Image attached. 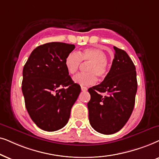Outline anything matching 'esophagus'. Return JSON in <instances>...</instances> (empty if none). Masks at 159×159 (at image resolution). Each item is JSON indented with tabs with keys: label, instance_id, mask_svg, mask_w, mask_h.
I'll list each match as a JSON object with an SVG mask.
<instances>
[{
	"label": "esophagus",
	"instance_id": "34e87169",
	"mask_svg": "<svg viewBox=\"0 0 159 159\" xmlns=\"http://www.w3.org/2000/svg\"><path fill=\"white\" fill-rule=\"evenodd\" d=\"M88 89L85 87V86H81V91L82 92H86V91H87Z\"/></svg>",
	"mask_w": 159,
	"mask_h": 159
}]
</instances>
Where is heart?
I'll list each match as a JSON object with an SVG mask.
<instances>
[{
	"label": "heart",
	"mask_w": 159,
	"mask_h": 159,
	"mask_svg": "<svg viewBox=\"0 0 159 159\" xmlns=\"http://www.w3.org/2000/svg\"><path fill=\"white\" fill-rule=\"evenodd\" d=\"M107 54L98 48H86L79 53L71 52L65 58V65L70 74H74L81 67L82 61L89 63L87 73H78L73 78L75 84L81 86H91L97 82V75L104 78L108 73Z\"/></svg>",
	"instance_id": "obj_1"
}]
</instances>
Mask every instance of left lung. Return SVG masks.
<instances>
[{
  "label": "left lung",
  "instance_id": "left-lung-1",
  "mask_svg": "<svg viewBox=\"0 0 159 159\" xmlns=\"http://www.w3.org/2000/svg\"><path fill=\"white\" fill-rule=\"evenodd\" d=\"M115 56L104 81L88 89L91 126L97 132L112 134L121 129L134 109L137 90L136 68L125 51L113 46ZM99 93H106L102 96Z\"/></svg>",
  "mask_w": 159,
  "mask_h": 159
}]
</instances>
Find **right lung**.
I'll list each match as a JSON object with an SVG mask.
<instances>
[{
	"label": "right lung",
	"instance_id": "right-lung-1",
	"mask_svg": "<svg viewBox=\"0 0 159 159\" xmlns=\"http://www.w3.org/2000/svg\"><path fill=\"white\" fill-rule=\"evenodd\" d=\"M74 48L73 44L61 42L41 45L32 52L23 68L25 107L33 122L47 132L66 125L81 92V86L74 83L65 65Z\"/></svg>",
	"mask_w": 159,
	"mask_h": 159
}]
</instances>
